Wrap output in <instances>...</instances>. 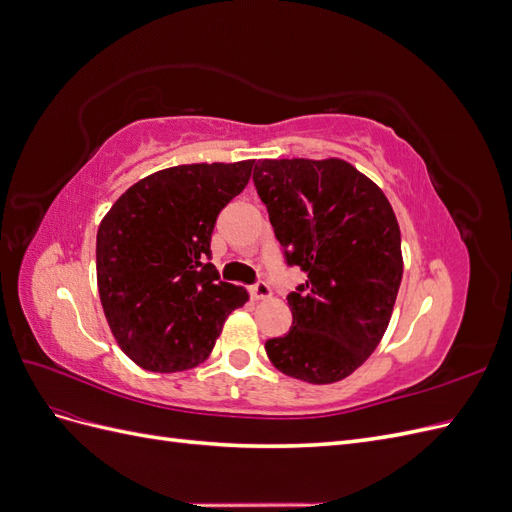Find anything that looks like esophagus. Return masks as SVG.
<instances>
[{
    "label": "esophagus",
    "mask_w": 512,
    "mask_h": 512,
    "mask_svg": "<svg viewBox=\"0 0 512 512\" xmlns=\"http://www.w3.org/2000/svg\"><path fill=\"white\" fill-rule=\"evenodd\" d=\"M250 294L252 299L260 301V299H269L271 297V288L267 282H256L254 286H250Z\"/></svg>",
    "instance_id": "obj_1"
}]
</instances>
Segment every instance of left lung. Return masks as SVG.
<instances>
[{"label": "left lung", "instance_id": "obj_1", "mask_svg": "<svg viewBox=\"0 0 512 512\" xmlns=\"http://www.w3.org/2000/svg\"><path fill=\"white\" fill-rule=\"evenodd\" d=\"M254 185L286 262L307 275L288 294L292 329L267 339L269 359L303 382L344 380L380 344L404 275L389 198L337 158L258 160Z\"/></svg>", "mask_w": 512, "mask_h": 512}]
</instances>
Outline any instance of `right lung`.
Here are the masks:
<instances>
[{
  "label": "right lung",
  "instance_id": "right-lung-1",
  "mask_svg": "<svg viewBox=\"0 0 512 512\" xmlns=\"http://www.w3.org/2000/svg\"><path fill=\"white\" fill-rule=\"evenodd\" d=\"M254 160L183 164L158 170L104 215L96 275L119 348L147 371L173 374L203 363L247 290L220 282L211 232L243 192Z\"/></svg>",
  "mask_w": 512,
  "mask_h": 512
}]
</instances>
